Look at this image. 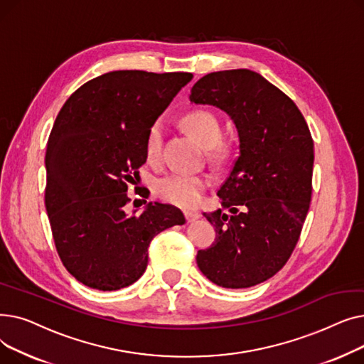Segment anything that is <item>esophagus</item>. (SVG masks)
<instances>
[{
	"label": "esophagus",
	"instance_id": "1",
	"mask_svg": "<svg viewBox=\"0 0 364 364\" xmlns=\"http://www.w3.org/2000/svg\"><path fill=\"white\" fill-rule=\"evenodd\" d=\"M184 215H186L187 223H195L196 220L200 218V213H198V211H186Z\"/></svg>",
	"mask_w": 364,
	"mask_h": 364
}]
</instances>
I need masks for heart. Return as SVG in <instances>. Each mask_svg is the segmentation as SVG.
Instances as JSON below:
<instances>
[{
	"mask_svg": "<svg viewBox=\"0 0 364 364\" xmlns=\"http://www.w3.org/2000/svg\"><path fill=\"white\" fill-rule=\"evenodd\" d=\"M184 128L198 139L213 155H223L225 144L221 140V122L211 110L196 109L187 112L181 119ZM164 144V121H153L146 134V156L155 162L162 155ZM211 184L205 174H171L156 181V195L164 200L183 208H192L200 203L203 192Z\"/></svg>",
	"mask_w": 364,
	"mask_h": 364,
	"instance_id": "b5f03b06",
	"label": "heart"
}]
</instances>
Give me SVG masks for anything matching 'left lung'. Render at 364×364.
I'll return each instance as SVG.
<instances>
[{"label":"left lung","mask_w":364,"mask_h":364,"mask_svg":"<svg viewBox=\"0 0 364 364\" xmlns=\"http://www.w3.org/2000/svg\"><path fill=\"white\" fill-rule=\"evenodd\" d=\"M190 102L220 107L239 134V156L217 193L225 211L203 214L217 239L198 252V267L223 288H251L298 243L313 192L311 134L288 95L250 69L205 75Z\"/></svg>","instance_id":"1"}]
</instances>
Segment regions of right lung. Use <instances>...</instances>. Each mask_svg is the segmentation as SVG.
<instances>
[{"label":"right lung","instance_id":"right-lung-1","mask_svg":"<svg viewBox=\"0 0 364 364\" xmlns=\"http://www.w3.org/2000/svg\"><path fill=\"white\" fill-rule=\"evenodd\" d=\"M192 78L113 70L81 85L57 114L46 153V208L57 254L88 288L118 291L137 282L151 239L186 223L178 208L158 202L128 214L127 192L147 159L149 127Z\"/></svg>","mask_w":364,"mask_h":364}]
</instances>
